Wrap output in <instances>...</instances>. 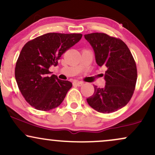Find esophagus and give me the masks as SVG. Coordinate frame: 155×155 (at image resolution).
Listing matches in <instances>:
<instances>
[{
	"mask_svg": "<svg viewBox=\"0 0 155 155\" xmlns=\"http://www.w3.org/2000/svg\"><path fill=\"white\" fill-rule=\"evenodd\" d=\"M83 82L82 81H74V83H73V84L74 85H76V86H78V87H81L83 85Z\"/></svg>",
	"mask_w": 155,
	"mask_h": 155,
	"instance_id": "34e87169",
	"label": "esophagus"
}]
</instances>
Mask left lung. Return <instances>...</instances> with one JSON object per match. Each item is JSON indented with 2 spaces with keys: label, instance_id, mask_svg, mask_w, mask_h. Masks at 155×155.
I'll use <instances>...</instances> for the list:
<instances>
[{
  "label": "left lung",
  "instance_id": "8db88e82",
  "mask_svg": "<svg viewBox=\"0 0 155 155\" xmlns=\"http://www.w3.org/2000/svg\"><path fill=\"white\" fill-rule=\"evenodd\" d=\"M95 51L96 63L106 68L104 88L94 86L93 95L87 99L97 111L109 114L127 104L136 88L137 68L127 46L120 38L106 33L84 35Z\"/></svg>",
  "mask_w": 155,
  "mask_h": 155
}]
</instances>
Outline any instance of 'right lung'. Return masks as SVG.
I'll return each instance as SVG.
<instances>
[{"label": "right lung", "mask_w": 155, "mask_h": 155, "mask_svg": "<svg viewBox=\"0 0 155 155\" xmlns=\"http://www.w3.org/2000/svg\"><path fill=\"white\" fill-rule=\"evenodd\" d=\"M80 33H49L25 44L17 59L15 79L25 101L35 109L49 111L63 102L72 83L50 76L62 54L79 41Z\"/></svg>", "instance_id": "obj_1"}]
</instances>
